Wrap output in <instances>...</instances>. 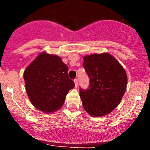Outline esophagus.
Masks as SVG:
<instances>
[{
	"label": "esophagus",
	"instance_id": "1",
	"mask_svg": "<svg viewBox=\"0 0 150 150\" xmlns=\"http://www.w3.org/2000/svg\"><path fill=\"white\" fill-rule=\"evenodd\" d=\"M74 83H75V87H76V88H77L78 84H79V80H78L77 78H76V79H74Z\"/></svg>",
	"mask_w": 150,
	"mask_h": 150
}]
</instances>
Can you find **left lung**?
<instances>
[{
    "instance_id": "left-lung-1",
    "label": "left lung",
    "mask_w": 150,
    "mask_h": 150,
    "mask_svg": "<svg viewBox=\"0 0 150 150\" xmlns=\"http://www.w3.org/2000/svg\"><path fill=\"white\" fill-rule=\"evenodd\" d=\"M83 60V67L90 79L87 89L79 88L83 106L94 117L105 116L122 98L128 81L126 72L109 53L86 55Z\"/></svg>"
}]
</instances>
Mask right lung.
<instances>
[{"instance_id": "1", "label": "right lung", "mask_w": 150, "mask_h": 150, "mask_svg": "<svg viewBox=\"0 0 150 150\" xmlns=\"http://www.w3.org/2000/svg\"><path fill=\"white\" fill-rule=\"evenodd\" d=\"M67 72L68 67L60 57L46 52L40 54L25 70L26 91L37 109L50 113L62 107L69 90L75 86Z\"/></svg>"}]
</instances>
